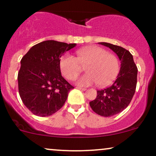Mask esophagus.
<instances>
[{"label": "esophagus", "mask_w": 156, "mask_h": 156, "mask_svg": "<svg viewBox=\"0 0 156 156\" xmlns=\"http://www.w3.org/2000/svg\"><path fill=\"white\" fill-rule=\"evenodd\" d=\"M76 89H80V90H81V91H86L87 90V89H85V88H81V87H76Z\"/></svg>", "instance_id": "34e87169"}]
</instances>
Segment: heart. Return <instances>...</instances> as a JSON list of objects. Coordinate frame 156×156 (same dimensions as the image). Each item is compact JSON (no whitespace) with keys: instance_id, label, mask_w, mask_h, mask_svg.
Returning <instances> with one entry per match:
<instances>
[{"instance_id":"heart-1","label":"heart","mask_w":156,"mask_h":156,"mask_svg":"<svg viewBox=\"0 0 156 156\" xmlns=\"http://www.w3.org/2000/svg\"><path fill=\"white\" fill-rule=\"evenodd\" d=\"M76 58L66 53L61 58L59 66L62 75L68 80L74 79L85 67L87 73L76 79L77 85L89 87L96 83L104 87L112 83L119 72V62L114 54L103 48H84L77 51Z\"/></svg>"}]
</instances>
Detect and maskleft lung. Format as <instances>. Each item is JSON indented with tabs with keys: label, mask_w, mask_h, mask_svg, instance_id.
<instances>
[{
	"label": "left lung",
	"mask_w": 156,
	"mask_h": 156,
	"mask_svg": "<svg viewBox=\"0 0 156 156\" xmlns=\"http://www.w3.org/2000/svg\"><path fill=\"white\" fill-rule=\"evenodd\" d=\"M112 50L120 61V70L117 79L111 87L97 91L94 101L89 102L91 108L96 114L103 117H112L122 112L133 98L137 83L138 69L133 55L120 46L99 42Z\"/></svg>",
	"instance_id": "left-lung-1"
}]
</instances>
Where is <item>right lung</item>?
Segmentation results:
<instances>
[{"label":"right lung","instance_id":"add662e5","mask_svg":"<svg viewBox=\"0 0 156 156\" xmlns=\"http://www.w3.org/2000/svg\"><path fill=\"white\" fill-rule=\"evenodd\" d=\"M76 46L46 40L30 48L20 61L17 80L19 94L30 112L48 117L63 106L74 87L61 74L60 58Z\"/></svg>","mask_w":156,"mask_h":156}]
</instances>
